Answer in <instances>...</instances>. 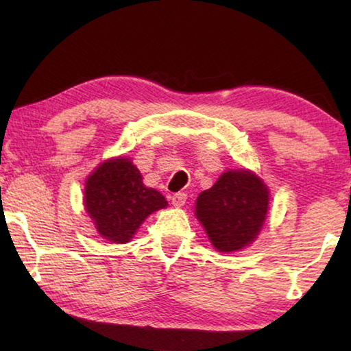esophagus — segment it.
Instances as JSON below:
<instances>
[{
  "label": "esophagus",
  "mask_w": 351,
  "mask_h": 351,
  "mask_svg": "<svg viewBox=\"0 0 351 351\" xmlns=\"http://www.w3.org/2000/svg\"><path fill=\"white\" fill-rule=\"evenodd\" d=\"M186 199H187V195L186 193H175L171 195V204H173L175 207H182L184 204H186Z\"/></svg>",
  "instance_id": "obj_1"
}]
</instances>
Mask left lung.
Here are the masks:
<instances>
[{
  "label": "left lung",
  "instance_id": "left-lung-1",
  "mask_svg": "<svg viewBox=\"0 0 351 351\" xmlns=\"http://www.w3.org/2000/svg\"><path fill=\"white\" fill-rule=\"evenodd\" d=\"M269 206V190L249 170L224 171L199 193L195 215L218 252H235L257 239Z\"/></svg>",
  "mask_w": 351,
  "mask_h": 351
}]
</instances>
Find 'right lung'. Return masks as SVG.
Instances as JSON below:
<instances>
[{"instance_id": "right-lung-1", "label": "right lung", "mask_w": 351, "mask_h": 351, "mask_svg": "<svg viewBox=\"0 0 351 351\" xmlns=\"http://www.w3.org/2000/svg\"><path fill=\"white\" fill-rule=\"evenodd\" d=\"M83 203L97 232L111 243L130 241L150 213L167 207L162 193L145 187L125 156L108 159L88 176Z\"/></svg>"}]
</instances>
